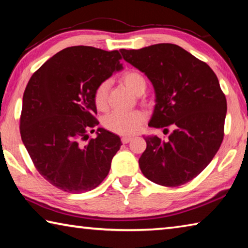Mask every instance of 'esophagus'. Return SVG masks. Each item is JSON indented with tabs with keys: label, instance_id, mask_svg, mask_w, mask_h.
<instances>
[{
	"label": "esophagus",
	"instance_id": "esophagus-1",
	"mask_svg": "<svg viewBox=\"0 0 248 248\" xmlns=\"http://www.w3.org/2000/svg\"><path fill=\"white\" fill-rule=\"evenodd\" d=\"M131 139L132 138L131 137H128V136H124L123 138H121V142H123V143H129L130 141H131Z\"/></svg>",
	"mask_w": 248,
	"mask_h": 248
}]
</instances>
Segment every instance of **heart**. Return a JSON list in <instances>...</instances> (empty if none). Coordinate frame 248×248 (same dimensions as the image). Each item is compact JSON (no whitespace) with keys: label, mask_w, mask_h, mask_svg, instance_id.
Listing matches in <instances>:
<instances>
[{"label":"heart","mask_w":248,"mask_h":248,"mask_svg":"<svg viewBox=\"0 0 248 248\" xmlns=\"http://www.w3.org/2000/svg\"><path fill=\"white\" fill-rule=\"evenodd\" d=\"M123 82L134 94L145 87V79L137 71H127L123 75ZM96 107L100 110L106 108L107 104V83H102L94 94ZM144 121V115L141 111H114L105 117L104 125L109 131L118 134H132L139 131Z\"/></svg>","instance_id":"1"}]
</instances>
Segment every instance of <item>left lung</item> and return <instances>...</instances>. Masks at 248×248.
<instances>
[{
    "label": "left lung",
    "mask_w": 248,
    "mask_h": 248,
    "mask_svg": "<svg viewBox=\"0 0 248 248\" xmlns=\"http://www.w3.org/2000/svg\"><path fill=\"white\" fill-rule=\"evenodd\" d=\"M120 52L153 85L150 127L174 128L167 141L154 134L143 137L146 149L139 158L141 171L162 186L190 182L212 161L223 140L226 99L219 79L207 63L177 45Z\"/></svg>",
    "instance_id": "1"
}]
</instances>
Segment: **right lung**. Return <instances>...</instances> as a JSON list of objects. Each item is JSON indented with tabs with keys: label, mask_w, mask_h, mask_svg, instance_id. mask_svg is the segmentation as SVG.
Masks as SVG:
<instances>
[{
	"label": "right lung",
	"mask_w": 248,
	"mask_h": 248,
	"mask_svg": "<svg viewBox=\"0 0 248 248\" xmlns=\"http://www.w3.org/2000/svg\"><path fill=\"white\" fill-rule=\"evenodd\" d=\"M120 59L117 50L74 46L54 54L29 79L20 136L40 175L59 189H94L123 144L117 134L97 128L94 102L96 89L124 69ZM89 132L96 133L95 140Z\"/></svg>",
	"instance_id": "obj_1"
}]
</instances>
